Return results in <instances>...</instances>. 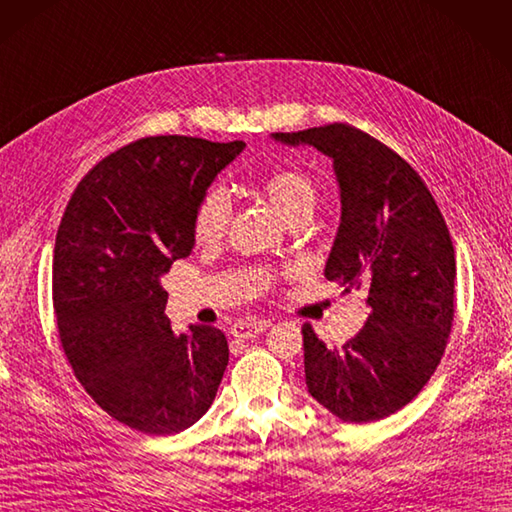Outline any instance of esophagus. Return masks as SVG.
<instances>
[{"label": "esophagus", "instance_id": "obj_1", "mask_svg": "<svg viewBox=\"0 0 512 512\" xmlns=\"http://www.w3.org/2000/svg\"><path fill=\"white\" fill-rule=\"evenodd\" d=\"M270 326L268 320H240L231 326V333L235 337H244V339H251L257 337L259 333H264Z\"/></svg>", "mask_w": 512, "mask_h": 512}]
</instances>
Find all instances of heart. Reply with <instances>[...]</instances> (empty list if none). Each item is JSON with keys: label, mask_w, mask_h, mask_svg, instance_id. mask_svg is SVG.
I'll return each mask as SVG.
<instances>
[{"label": "heart", "mask_w": 512, "mask_h": 512, "mask_svg": "<svg viewBox=\"0 0 512 512\" xmlns=\"http://www.w3.org/2000/svg\"><path fill=\"white\" fill-rule=\"evenodd\" d=\"M261 192L277 209L279 216L290 225L296 218L313 214L318 201V190L313 179L298 168H281L261 183ZM231 196L222 186L207 188L196 201L192 216L194 240L199 244H216L229 229Z\"/></svg>", "instance_id": "b5f03b06"}]
</instances>
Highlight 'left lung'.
Instances as JSON below:
<instances>
[{
    "label": "left lung",
    "instance_id": "left-lung-1",
    "mask_svg": "<svg viewBox=\"0 0 512 512\" xmlns=\"http://www.w3.org/2000/svg\"><path fill=\"white\" fill-rule=\"evenodd\" d=\"M333 160L342 222L324 277L363 290L370 316L342 348L303 324L309 393L350 424H370L409 404L435 374L454 320L456 259L448 225L417 170L348 123L292 134Z\"/></svg>",
    "mask_w": 512,
    "mask_h": 512
}]
</instances>
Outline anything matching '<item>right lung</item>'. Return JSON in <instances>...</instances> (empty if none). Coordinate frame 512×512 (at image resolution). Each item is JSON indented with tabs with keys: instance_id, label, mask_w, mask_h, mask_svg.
Returning <instances> with one entry per match:
<instances>
[{
	"instance_id": "1",
	"label": "right lung",
	"mask_w": 512,
	"mask_h": 512,
	"mask_svg": "<svg viewBox=\"0 0 512 512\" xmlns=\"http://www.w3.org/2000/svg\"><path fill=\"white\" fill-rule=\"evenodd\" d=\"M242 140L149 136L77 183L54 248V309L73 374L103 411L144 435L190 428L212 406L227 337L192 324L175 335L160 279L192 253L196 201Z\"/></svg>"
}]
</instances>
